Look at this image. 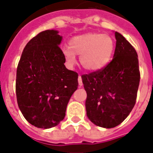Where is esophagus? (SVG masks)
Here are the masks:
<instances>
[{"instance_id":"34e87169","label":"esophagus","mask_w":153,"mask_h":153,"mask_svg":"<svg viewBox=\"0 0 153 153\" xmlns=\"http://www.w3.org/2000/svg\"><path fill=\"white\" fill-rule=\"evenodd\" d=\"M78 81H79V86L81 87L82 85H83V82H82V78H81V76H79V79H78Z\"/></svg>"}]
</instances>
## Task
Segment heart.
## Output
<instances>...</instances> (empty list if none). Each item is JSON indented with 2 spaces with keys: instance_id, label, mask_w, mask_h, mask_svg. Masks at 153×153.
<instances>
[{
  "instance_id": "obj_1",
  "label": "heart",
  "mask_w": 153,
  "mask_h": 153,
  "mask_svg": "<svg viewBox=\"0 0 153 153\" xmlns=\"http://www.w3.org/2000/svg\"><path fill=\"white\" fill-rule=\"evenodd\" d=\"M115 50V41L111 36L100 33H88L74 36L69 46L61 48L65 62L69 66L76 64V55L84 70L91 72L102 70L109 63Z\"/></svg>"
}]
</instances>
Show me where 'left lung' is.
Masks as SVG:
<instances>
[{
  "instance_id": "8db88e82",
  "label": "left lung",
  "mask_w": 153,
  "mask_h": 153,
  "mask_svg": "<svg viewBox=\"0 0 153 153\" xmlns=\"http://www.w3.org/2000/svg\"><path fill=\"white\" fill-rule=\"evenodd\" d=\"M112 60L102 70L82 75L87 115L94 125L114 128L125 120L136 102L140 81L138 54L120 33Z\"/></svg>"
}]
</instances>
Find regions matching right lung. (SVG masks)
Segmentation results:
<instances>
[{
    "instance_id": "1",
    "label": "right lung",
    "mask_w": 153,
    "mask_h": 153,
    "mask_svg": "<svg viewBox=\"0 0 153 153\" xmlns=\"http://www.w3.org/2000/svg\"><path fill=\"white\" fill-rule=\"evenodd\" d=\"M62 37L56 30L41 32L25 46L16 73V97L22 114L35 127L56 126L78 88L79 74L65 68Z\"/></svg>"
}]
</instances>
